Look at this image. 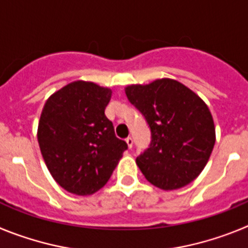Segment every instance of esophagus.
<instances>
[{
    "mask_svg": "<svg viewBox=\"0 0 248 248\" xmlns=\"http://www.w3.org/2000/svg\"><path fill=\"white\" fill-rule=\"evenodd\" d=\"M125 141H126V144H128L129 149L133 148V143H134V141H133V138L128 137V138H126V139H125Z\"/></svg>",
    "mask_w": 248,
    "mask_h": 248,
    "instance_id": "34e87169",
    "label": "esophagus"
}]
</instances>
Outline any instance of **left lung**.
<instances>
[{"label": "left lung", "instance_id": "left-lung-1", "mask_svg": "<svg viewBox=\"0 0 248 248\" xmlns=\"http://www.w3.org/2000/svg\"><path fill=\"white\" fill-rule=\"evenodd\" d=\"M125 94L150 126V146L137 157L146 180L161 190L180 189L194 181L209 161L216 140L205 102L169 78L128 85Z\"/></svg>", "mask_w": 248, "mask_h": 248}]
</instances>
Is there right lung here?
I'll return each instance as SVG.
<instances>
[{
  "mask_svg": "<svg viewBox=\"0 0 248 248\" xmlns=\"http://www.w3.org/2000/svg\"><path fill=\"white\" fill-rule=\"evenodd\" d=\"M110 98L109 88L77 80L52 94L43 107L39 149L50 175L68 192L85 196L102 189L128 149L105 117Z\"/></svg>",
  "mask_w": 248,
  "mask_h": 248,
  "instance_id": "obj_1",
  "label": "right lung"
}]
</instances>
